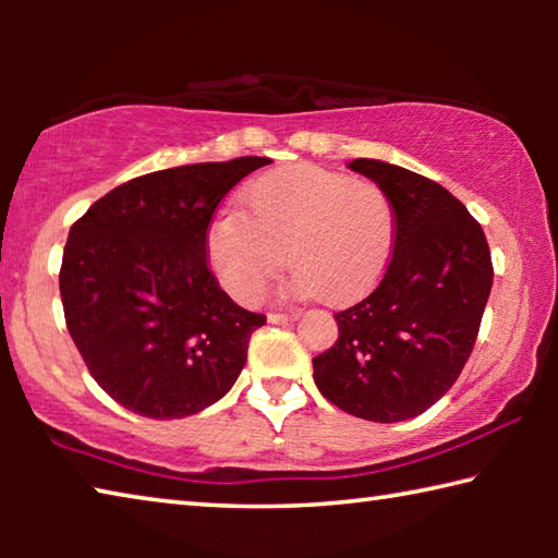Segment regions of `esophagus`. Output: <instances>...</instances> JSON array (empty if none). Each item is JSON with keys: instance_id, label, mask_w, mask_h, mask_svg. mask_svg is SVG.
<instances>
[{"instance_id": "esophagus-1", "label": "esophagus", "mask_w": 558, "mask_h": 558, "mask_svg": "<svg viewBox=\"0 0 558 558\" xmlns=\"http://www.w3.org/2000/svg\"><path fill=\"white\" fill-rule=\"evenodd\" d=\"M300 317V310L298 307H290L288 313H270L268 319L272 325H282V323H292V319Z\"/></svg>"}]
</instances>
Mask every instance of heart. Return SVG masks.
<instances>
[{"mask_svg":"<svg viewBox=\"0 0 558 558\" xmlns=\"http://www.w3.org/2000/svg\"><path fill=\"white\" fill-rule=\"evenodd\" d=\"M243 211H223L206 231V253L221 286L258 302L282 260L302 295L347 302L381 278L396 243L389 192L313 165H292L256 179Z\"/></svg>","mask_w":558,"mask_h":558,"instance_id":"1","label":"heart"}]
</instances>
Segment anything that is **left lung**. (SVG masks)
I'll return each instance as SVG.
<instances>
[{
    "label": "left lung",
    "mask_w": 558,
    "mask_h": 558,
    "mask_svg": "<svg viewBox=\"0 0 558 558\" xmlns=\"http://www.w3.org/2000/svg\"><path fill=\"white\" fill-rule=\"evenodd\" d=\"M349 167L389 192L396 243L369 295L335 313L339 337L313 359L315 384L356 418L396 423L458 381L493 290V256L483 226L438 182L379 159Z\"/></svg>",
    "instance_id": "obj_1"
}]
</instances>
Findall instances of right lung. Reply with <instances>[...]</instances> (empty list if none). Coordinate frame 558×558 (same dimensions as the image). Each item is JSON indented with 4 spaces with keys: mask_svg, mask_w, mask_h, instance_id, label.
I'll use <instances>...</instances> for the list:
<instances>
[{
    "mask_svg": "<svg viewBox=\"0 0 558 558\" xmlns=\"http://www.w3.org/2000/svg\"><path fill=\"white\" fill-rule=\"evenodd\" d=\"M268 162L239 157L135 177L71 226L59 272L65 327L122 409L184 418L239 379L266 315L221 290L206 231L223 196Z\"/></svg>",
    "mask_w": 558,
    "mask_h": 558,
    "instance_id": "add662e5",
    "label": "right lung"
}]
</instances>
